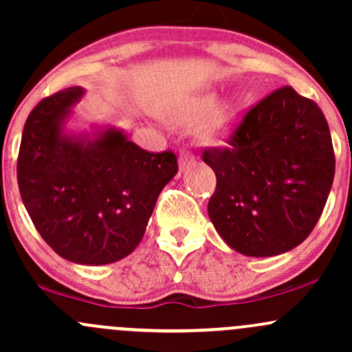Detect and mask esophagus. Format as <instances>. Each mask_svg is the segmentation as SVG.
<instances>
[{"label":"esophagus","mask_w":352,"mask_h":352,"mask_svg":"<svg viewBox=\"0 0 352 352\" xmlns=\"http://www.w3.org/2000/svg\"><path fill=\"white\" fill-rule=\"evenodd\" d=\"M177 162H179L181 171H184V169H188L192 162H195V154H192L190 149H184L183 147L179 153V160H177Z\"/></svg>","instance_id":"obj_1"}]
</instances>
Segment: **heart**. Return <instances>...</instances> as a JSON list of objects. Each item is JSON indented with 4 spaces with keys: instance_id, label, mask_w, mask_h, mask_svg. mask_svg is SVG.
<instances>
[{
    "instance_id": "b5f03b06",
    "label": "heart",
    "mask_w": 352,
    "mask_h": 352,
    "mask_svg": "<svg viewBox=\"0 0 352 352\" xmlns=\"http://www.w3.org/2000/svg\"><path fill=\"white\" fill-rule=\"evenodd\" d=\"M214 107V97H205L203 100H199L195 107H191V111H188L186 114L177 117V122L183 124V126H191V124L199 122L205 117L213 111ZM233 124V112L232 109L221 107L214 112L213 117L208 120V124L203 127L201 139L203 141H218L221 139L226 132L230 131Z\"/></svg>"
}]
</instances>
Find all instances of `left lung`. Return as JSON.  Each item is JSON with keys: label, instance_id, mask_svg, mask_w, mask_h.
I'll use <instances>...</instances> for the list:
<instances>
[{"label": "left lung", "instance_id": "8db88e82", "mask_svg": "<svg viewBox=\"0 0 352 352\" xmlns=\"http://www.w3.org/2000/svg\"><path fill=\"white\" fill-rule=\"evenodd\" d=\"M203 161L217 175L210 220L248 256L289 252L311 235L336 171L326 117L289 85L248 109L226 146L205 147Z\"/></svg>", "mask_w": 352, "mask_h": 352}]
</instances>
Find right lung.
<instances>
[{
    "label": "right lung",
    "instance_id": "add662e5",
    "mask_svg": "<svg viewBox=\"0 0 352 352\" xmlns=\"http://www.w3.org/2000/svg\"><path fill=\"white\" fill-rule=\"evenodd\" d=\"M80 87L45 97L30 112L18 153V188L38 233L65 260L105 265L134 252L160 192L177 173L173 151L149 153L122 131L69 138L63 119Z\"/></svg>",
    "mask_w": 352,
    "mask_h": 352
}]
</instances>
